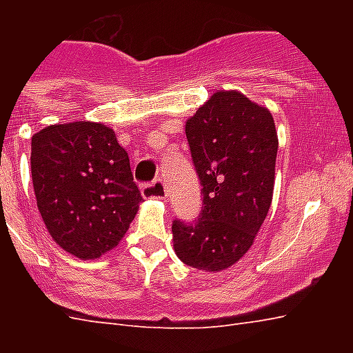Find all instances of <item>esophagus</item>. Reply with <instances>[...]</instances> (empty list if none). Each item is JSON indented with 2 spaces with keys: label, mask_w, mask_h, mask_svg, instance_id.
<instances>
[{
  "label": "esophagus",
  "mask_w": 353,
  "mask_h": 353,
  "mask_svg": "<svg viewBox=\"0 0 353 353\" xmlns=\"http://www.w3.org/2000/svg\"><path fill=\"white\" fill-rule=\"evenodd\" d=\"M141 194L146 199H163L166 198V185L163 179H155L154 183H146L141 187Z\"/></svg>",
  "instance_id": "1"
}]
</instances>
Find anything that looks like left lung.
I'll return each instance as SVG.
<instances>
[{
  "label": "left lung",
  "instance_id": "1",
  "mask_svg": "<svg viewBox=\"0 0 353 353\" xmlns=\"http://www.w3.org/2000/svg\"><path fill=\"white\" fill-rule=\"evenodd\" d=\"M203 207L176 220L174 251L201 271H223L249 249L271 207L279 137L273 115L240 91H216L185 122Z\"/></svg>",
  "mask_w": 353,
  "mask_h": 353
}]
</instances>
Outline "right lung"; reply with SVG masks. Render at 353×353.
I'll return each instance as SVG.
<instances>
[{
  "instance_id": "obj_1",
  "label": "right lung",
  "mask_w": 353,
  "mask_h": 353,
  "mask_svg": "<svg viewBox=\"0 0 353 353\" xmlns=\"http://www.w3.org/2000/svg\"><path fill=\"white\" fill-rule=\"evenodd\" d=\"M30 174L47 231L80 260L117 247L143 201L126 150L101 122L51 124L34 133Z\"/></svg>"
}]
</instances>
